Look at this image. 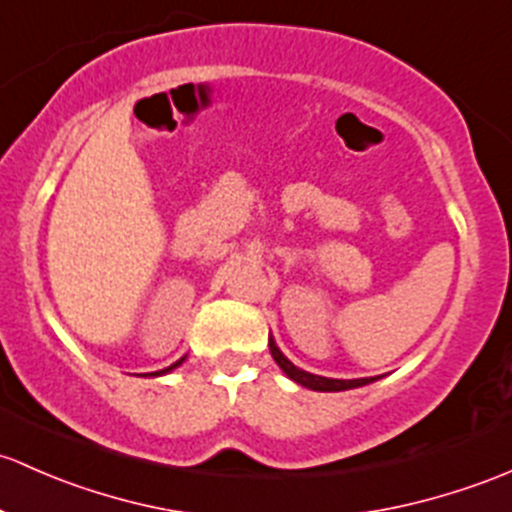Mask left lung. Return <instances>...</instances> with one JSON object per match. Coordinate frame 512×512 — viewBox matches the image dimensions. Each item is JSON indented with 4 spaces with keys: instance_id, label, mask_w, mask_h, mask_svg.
I'll return each mask as SVG.
<instances>
[{
    "instance_id": "left-lung-1",
    "label": "left lung",
    "mask_w": 512,
    "mask_h": 512,
    "mask_svg": "<svg viewBox=\"0 0 512 512\" xmlns=\"http://www.w3.org/2000/svg\"><path fill=\"white\" fill-rule=\"evenodd\" d=\"M270 353L272 358L277 360L279 368L287 373V378H292L294 383L309 387V390H316V392H341V390H353V387H363L368 383H375L378 378H355V380H336V378H321V375H314V373H306V370L297 368V365L292 363V360L287 358L282 351L277 348V343H274V338H270Z\"/></svg>"
}]
</instances>
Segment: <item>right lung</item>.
Segmentation results:
<instances>
[{"instance_id": "obj_1", "label": "right lung", "mask_w": 512, "mask_h": 512, "mask_svg": "<svg viewBox=\"0 0 512 512\" xmlns=\"http://www.w3.org/2000/svg\"><path fill=\"white\" fill-rule=\"evenodd\" d=\"M181 363H184V358H181V360H176V363H174V365H169V368L159 370V373H152V375H164V373H171V370H174V368H179V365H181Z\"/></svg>"}]
</instances>
